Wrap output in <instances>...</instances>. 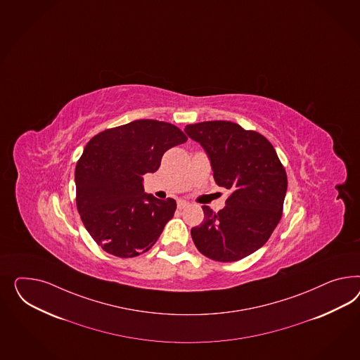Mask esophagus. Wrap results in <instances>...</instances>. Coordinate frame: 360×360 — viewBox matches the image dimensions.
<instances>
[{
  "instance_id": "obj_1",
  "label": "esophagus",
  "mask_w": 360,
  "mask_h": 360,
  "mask_svg": "<svg viewBox=\"0 0 360 360\" xmlns=\"http://www.w3.org/2000/svg\"><path fill=\"white\" fill-rule=\"evenodd\" d=\"M188 205H189V202L185 201V200H179V201H177V207H179V209H184V207H186Z\"/></svg>"
}]
</instances>
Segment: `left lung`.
<instances>
[{
    "mask_svg": "<svg viewBox=\"0 0 360 360\" xmlns=\"http://www.w3.org/2000/svg\"><path fill=\"white\" fill-rule=\"evenodd\" d=\"M184 131L205 150L217 184L231 191L218 213L202 206L204 222L191 230L197 250L217 262L251 255L278 226L287 193L274 146L230 121L186 124Z\"/></svg>",
    "mask_w": 360,
    "mask_h": 360,
    "instance_id": "8db88e82",
    "label": "left lung"
}]
</instances>
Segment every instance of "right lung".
I'll return each mask as SVG.
<instances>
[{
  "label": "right lung",
  "mask_w": 360,
  "mask_h": 360,
  "mask_svg": "<svg viewBox=\"0 0 360 360\" xmlns=\"http://www.w3.org/2000/svg\"><path fill=\"white\" fill-rule=\"evenodd\" d=\"M175 124L138 120L97 134L75 169L76 205L82 224L103 251L134 257L154 246L174 217V198L144 193L167 150L186 142Z\"/></svg>",
  "instance_id": "obj_1"
}]
</instances>
